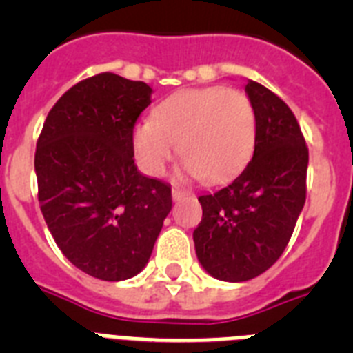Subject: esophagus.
Wrapping results in <instances>:
<instances>
[{
	"label": "esophagus",
	"mask_w": 353,
	"mask_h": 353,
	"mask_svg": "<svg viewBox=\"0 0 353 353\" xmlns=\"http://www.w3.org/2000/svg\"><path fill=\"white\" fill-rule=\"evenodd\" d=\"M189 194H191V192L182 191V189H179V187H173V189H171V196H173L174 201H179V199L185 198V196H189Z\"/></svg>",
	"instance_id": "34e87169"
}]
</instances>
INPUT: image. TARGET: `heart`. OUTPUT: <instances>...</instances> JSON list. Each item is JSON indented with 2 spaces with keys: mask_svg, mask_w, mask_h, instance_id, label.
Listing matches in <instances>:
<instances>
[{
  "mask_svg": "<svg viewBox=\"0 0 353 353\" xmlns=\"http://www.w3.org/2000/svg\"><path fill=\"white\" fill-rule=\"evenodd\" d=\"M254 141L256 111L251 99L223 86L173 93L132 134L134 152L146 173H162L179 143L187 173L212 183L235 176L248 164Z\"/></svg>",
  "mask_w": 353,
  "mask_h": 353,
  "instance_id": "obj_1",
  "label": "heart"
}]
</instances>
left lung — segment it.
<instances>
[{
    "label": "left lung",
    "instance_id": "1",
    "mask_svg": "<svg viewBox=\"0 0 353 353\" xmlns=\"http://www.w3.org/2000/svg\"><path fill=\"white\" fill-rule=\"evenodd\" d=\"M245 93L256 111L254 154L233 182L199 196L203 217L192 233L199 263L230 283L260 276L283 254L305 203L310 162L292 109L256 81Z\"/></svg>",
    "mask_w": 353,
    "mask_h": 353
}]
</instances>
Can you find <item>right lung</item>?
Here are the masks:
<instances>
[{
    "instance_id": "add662e5",
    "label": "right lung",
    "mask_w": 353,
    "mask_h": 353,
    "mask_svg": "<svg viewBox=\"0 0 353 353\" xmlns=\"http://www.w3.org/2000/svg\"><path fill=\"white\" fill-rule=\"evenodd\" d=\"M150 102L143 81L97 74L60 97L37 141L49 232L72 265L102 281L145 269L171 210V187L134 164V123Z\"/></svg>"
}]
</instances>
